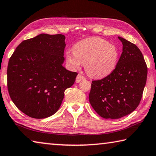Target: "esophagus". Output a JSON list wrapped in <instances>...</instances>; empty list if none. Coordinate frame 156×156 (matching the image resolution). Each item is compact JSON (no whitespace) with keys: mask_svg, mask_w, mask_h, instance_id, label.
Segmentation results:
<instances>
[{"mask_svg":"<svg viewBox=\"0 0 156 156\" xmlns=\"http://www.w3.org/2000/svg\"><path fill=\"white\" fill-rule=\"evenodd\" d=\"M86 78H84L83 75L80 74V73H79V74L77 76V77H76V83H80L81 81L84 80Z\"/></svg>","mask_w":156,"mask_h":156,"instance_id":"1","label":"esophagus"}]
</instances>
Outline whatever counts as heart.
<instances>
[{"mask_svg":"<svg viewBox=\"0 0 156 156\" xmlns=\"http://www.w3.org/2000/svg\"><path fill=\"white\" fill-rule=\"evenodd\" d=\"M65 57L73 69H78L84 63L89 75L102 78L114 71L119 59V51L115 44L104 39L92 37L78 42L73 50L66 51Z\"/></svg>","mask_w":156,"mask_h":156,"instance_id":"obj_1","label":"heart"}]
</instances>
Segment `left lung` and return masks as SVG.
<instances>
[{"label": "left lung", "mask_w": 156, "mask_h": 156, "mask_svg": "<svg viewBox=\"0 0 156 156\" xmlns=\"http://www.w3.org/2000/svg\"><path fill=\"white\" fill-rule=\"evenodd\" d=\"M122 52L114 71L107 77L94 80L90 104L104 118L118 119L135 110L140 102L147 77V67L136 44L118 36Z\"/></svg>", "instance_id": "left-lung-1"}]
</instances>
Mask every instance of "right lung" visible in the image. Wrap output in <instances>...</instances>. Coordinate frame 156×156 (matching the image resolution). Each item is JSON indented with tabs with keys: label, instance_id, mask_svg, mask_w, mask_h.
Wrapping results in <instances>:
<instances>
[{
	"label": "right lung",
	"instance_id": "add662e5",
	"mask_svg": "<svg viewBox=\"0 0 156 156\" xmlns=\"http://www.w3.org/2000/svg\"><path fill=\"white\" fill-rule=\"evenodd\" d=\"M65 36L39 34L23 41L7 67L10 98L19 110L43 119L56 113L78 73L63 67Z\"/></svg>",
	"mask_w": 156,
	"mask_h": 156
}]
</instances>
